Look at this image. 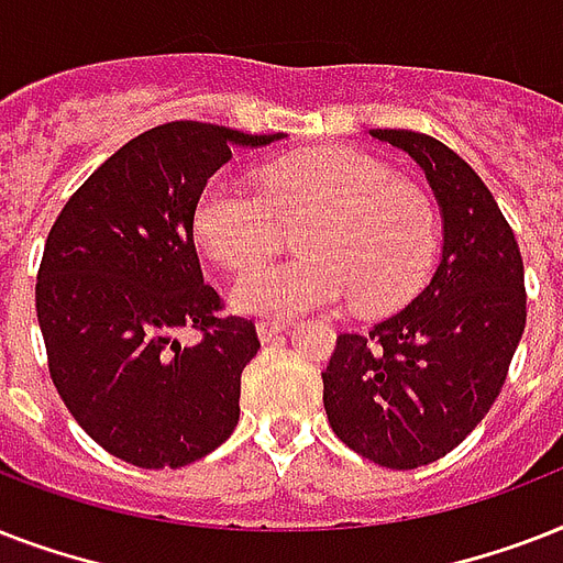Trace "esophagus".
I'll return each instance as SVG.
<instances>
[{
	"label": "esophagus",
	"mask_w": 563,
	"mask_h": 563,
	"mask_svg": "<svg viewBox=\"0 0 563 563\" xmlns=\"http://www.w3.org/2000/svg\"><path fill=\"white\" fill-rule=\"evenodd\" d=\"M283 330H286V324H280V321H260V324H256L260 342H272V339H277Z\"/></svg>",
	"instance_id": "34e87169"
}]
</instances>
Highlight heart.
I'll return each mask as SVG.
<instances>
[{
	"instance_id": "obj_1",
	"label": "heart",
	"mask_w": 563,
	"mask_h": 563,
	"mask_svg": "<svg viewBox=\"0 0 563 563\" xmlns=\"http://www.w3.org/2000/svg\"><path fill=\"white\" fill-rule=\"evenodd\" d=\"M310 221L298 261L264 264L233 280L230 303L245 316L295 318L356 295L362 309H391L427 277L435 212L385 163L351 148L291 154L263 169V189L219 175L195 207V236L236 272L279 241L282 221Z\"/></svg>"
}]
</instances>
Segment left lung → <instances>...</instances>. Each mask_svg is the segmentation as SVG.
<instances>
[{"mask_svg": "<svg viewBox=\"0 0 563 563\" xmlns=\"http://www.w3.org/2000/svg\"><path fill=\"white\" fill-rule=\"evenodd\" d=\"M418 163L441 210L435 274L368 333H342L327 420L353 453L415 471L462 444L497 400L526 327L523 256L490 189L427 134L368 131Z\"/></svg>", "mask_w": 563, "mask_h": 563, "instance_id": "obj_1", "label": "left lung"}]
</instances>
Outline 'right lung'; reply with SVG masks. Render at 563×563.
Listing matches in <instances>:
<instances>
[{
  "label": "right lung",
  "mask_w": 563,
  "mask_h": 563,
  "mask_svg": "<svg viewBox=\"0 0 563 563\" xmlns=\"http://www.w3.org/2000/svg\"><path fill=\"white\" fill-rule=\"evenodd\" d=\"M283 134L166 122L101 163L48 230L37 321L48 374L78 427L136 467H184L239 423L242 371L260 351L245 318H221L192 221L233 148ZM192 325L198 345L177 333Z\"/></svg>",
  "instance_id": "1"
}]
</instances>
